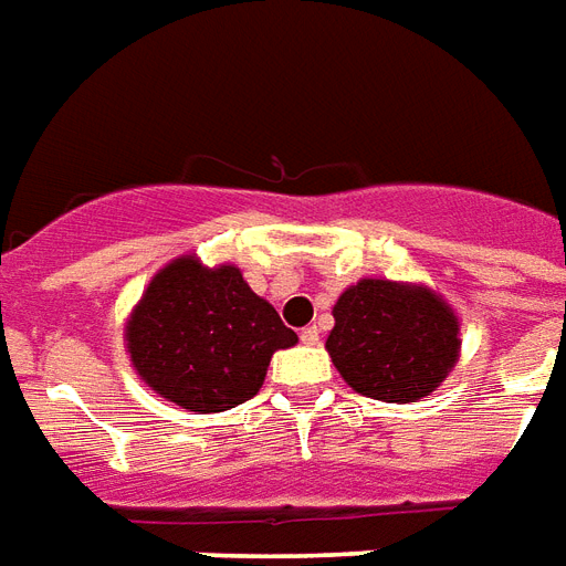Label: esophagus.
<instances>
[{"label":"esophagus","mask_w":566,"mask_h":566,"mask_svg":"<svg viewBox=\"0 0 566 566\" xmlns=\"http://www.w3.org/2000/svg\"><path fill=\"white\" fill-rule=\"evenodd\" d=\"M301 343H307V346H316V343H318V328H316V325H307V328L301 331Z\"/></svg>","instance_id":"obj_1"}]
</instances>
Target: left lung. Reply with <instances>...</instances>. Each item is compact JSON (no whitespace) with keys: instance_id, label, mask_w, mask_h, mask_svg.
I'll use <instances>...</instances> for the list:
<instances>
[{"instance_id":"1","label":"left lung","mask_w":566,"mask_h":566,"mask_svg":"<svg viewBox=\"0 0 566 566\" xmlns=\"http://www.w3.org/2000/svg\"><path fill=\"white\" fill-rule=\"evenodd\" d=\"M334 367L364 397L415 402L439 388L460 352L457 316L429 289L360 280L334 304Z\"/></svg>"}]
</instances>
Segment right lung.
Wrapping results in <instances>:
<instances>
[{
  "label": "right lung",
  "instance_id": "1",
  "mask_svg": "<svg viewBox=\"0 0 566 566\" xmlns=\"http://www.w3.org/2000/svg\"><path fill=\"white\" fill-rule=\"evenodd\" d=\"M295 343L238 268L211 271L193 256L164 268L127 322V352L148 388L199 415L253 397L271 355Z\"/></svg>",
  "mask_w": 566,
  "mask_h": 566
}]
</instances>
